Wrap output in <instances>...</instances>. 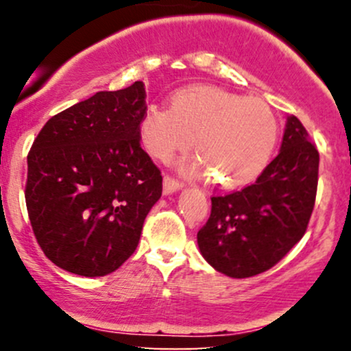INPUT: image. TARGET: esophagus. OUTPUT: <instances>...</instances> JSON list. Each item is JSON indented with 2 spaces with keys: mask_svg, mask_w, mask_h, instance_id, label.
<instances>
[{
  "mask_svg": "<svg viewBox=\"0 0 351 351\" xmlns=\"http://www.w3.org/2000/svg\"><path fill=\"white\" fill-rule=\"evenodd\" d=\"M183 184L178 180L171 178V176H165L163 178V195H173V193L180 191Z\"/></svg>",
  "mask_w": 351,
  "mask_h": 351,
  "instance_id": "1",
  "label": "esophagus"
}]
</instances>
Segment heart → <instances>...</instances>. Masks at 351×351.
I'll use <instances>...</instances> for the list:
<instances>
[{"mask_svg":"<svg viewBox=\"0 0 351 351\" xmlns=\"http://www.w3.org/2000/svg\"><path fill=\"white\" fill-rule=\"evenodd\" d=\"M142 145L153 158L170 162L191 145L195 170L215 176L223 188L252 183L271 162L279 123L263 100L245 99L219 87L193 86L175 92L170 108H145L138 123Z\"/></svg>","mask_w":351,"mask_h":351,"instance_id":"b5f03b06","label":"heart"}]
</instances>
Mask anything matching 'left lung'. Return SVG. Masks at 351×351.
Masks as SVG:
<instances>
[{
	"label": "left lung",
	"instance_id": "8db88e82",
	"mask_svg": "<svg viewBox=\"0 0 351 351\" xmlns=\"http://www.w3.org/2000/svg\"><path fill=\"white\" fill-rule=\"evenodd\" d=\"M318 152L297 117H287L280 152L251 186L213 196L198 232L204 261L232 279L276 265L302 239L313 211Z\"/></svg>",
	"mask_w": 351,
	"mask_h": 351
}]
</instances>
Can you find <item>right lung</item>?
I'll list each match as a JSON object with an SVG mask.
<instances>
[{
    "label": "right lung",
    "mask_w": 351,
    "mask_h": 351,
    "mask_svg": "<svg viewBox=\"0 0 351 351\" xmlns=\"http://www.w3.org/2000/svg\"><path fill=\"white\" fill-rule=\"evenodd\" d=\"M143 82L97 92L47 120L27 155L26 206L38 244L82 277L117 271L138 245L162 196V175L140 147Z\"/></svg>",
    "instance_id": "add662e5"
}]
</instances>
